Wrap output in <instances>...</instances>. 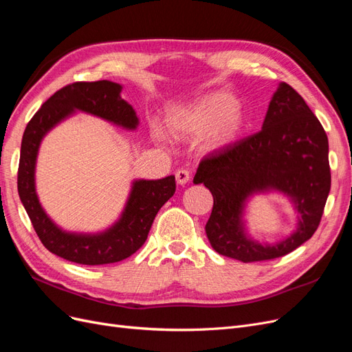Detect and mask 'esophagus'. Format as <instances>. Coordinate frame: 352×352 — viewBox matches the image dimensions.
I'll return each mask as SVG.
<instances>
[{
  "label": "esophagus",
  "instance_id": "1",
  "mask_svg": "<svg viewBox=\"0 0 352 352\" xmlns=\"http://www.w3.org/2000/svg\"><path fill=\"white\" fill-rule=\"evenodd\" d=\"M175 179H177V183L181 184V186L188 183V181H190V171H188V169H184V168L178 169V171L175 173Z\"/></svg>",
  "mask_w": 352,
  "mask_h": 352
}]
</instances>
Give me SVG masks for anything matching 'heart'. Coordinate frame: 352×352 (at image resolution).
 <instances>
[{
	"label": "heart",
	"instance_id": "heart-1",
	"mask_svg": "<svg viewBox=\"0 0 352 352\" xmlns=\"http://www.w3.org/2000/svg\"><path fill=\"white\" fill-rule=\"evenodd\" d=\"M165 130L174 139H201L210 147L232 143L243 127L238 100L228 92H212L168 112Z\"/></svg>",
	"mask_w": 352,
	"mask_h": 352
}]
</instances>
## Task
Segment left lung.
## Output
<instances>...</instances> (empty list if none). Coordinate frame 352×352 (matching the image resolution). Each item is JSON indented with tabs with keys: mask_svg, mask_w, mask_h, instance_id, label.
I'll return each mask as SVG.
<instances>
[{
	"mask_svg": "<svg viewBox=\"0 0 352 352\" xmlns=\"http://www.w3.org/2000/svg\"><path fill=\"white\" fill-rule=\"evenodd\" d=\"M195 184L213 196L206 235L214 252L244 263L282 257L310 240L331 191L327 135L320 121L289 85L272 98L263 127L203 157ZM278 189L296 203L299 228L278 245H258L243 232L242 212L256 190Z\"/></svg>",
	"mask_w": 352,
	"mask_h": 352,
	"instance_id": "1",
	"label": "left lung"
}]
</instances>
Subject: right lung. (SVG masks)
Returning a JSON list of instances; mask_svg holds the SVG:
<instances>
[{
    "instance_id": "1",
    "label": "right lung",
    "mask_w": 352,
    "mask_h": 352,
    "mask_svg": "<svg viewBox=\"0 0 352 352\" xmlns=\"http://www.w3.org/2000/svg\"><path fill=\"white\" fill-rule=\"evenodd\" d=\"M121 89L118 83L109 80L76 82L61 87L32 117L21 140L17 173L20 200L42 244L69 262L95 266L130 257L144 244L156 213L175 192L174 175L134 181L121 219L105 232L94 235L65 232L43 212L35 190V164L42 138L74 109L89 112L124 129H135L138 116L120 96Z\"/></svg>"
}]
</instances>
